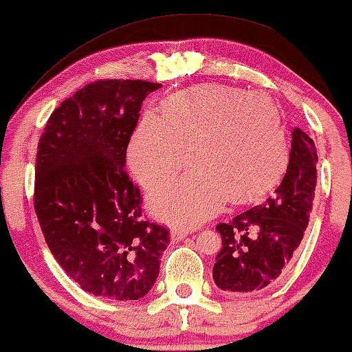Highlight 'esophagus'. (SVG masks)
<instances>
[{"label":"esophagus","instance_id":"34e87169","mask_svg":"<svg viewBox=\"0 0 352 352\" xmlns=\"http://www.w3.org/2000/svg\"><path fill=\"white\" fill-rule=\"evenodd\" d=\"M188 235V230L185 229H172V239L173 240H182Z\"/></svg>","mask_w":352,"mask_h":352}]
</instances>
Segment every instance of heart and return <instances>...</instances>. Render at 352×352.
<instances>
[{
	"label": "heart",
	"instance_id": "1",
	"mask_svg": "<svg viewBox=\"0 0 352 352\" xmlns=\"http://www.w3.org/2000/svg\"><path fill=\"white\" fill-rule=\"evenodd\" d=\"M197 168L151 195L157 217L197 226L219 211L226 198L250 201L266 193L287 164L289 144L279 110L263 92L203 84L162 102V115L146 113L130 151V166L148 188Z\"/></svg>",
	"mask_w": 352,
	"mask_h": 352
}]
</instances>
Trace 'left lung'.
I'll use <instances>...</instances> for the list:
<instances>
[{"label":"left lung","instance_id":"8db88e82","mask_svg":"<svg viewBox=\"0 0 352 352\" xmlns=\"http://www.w3.org/2000/svg\"><path fill=\"white\" fill-rule=\"evenodd\" d=\"M317 162L314 141L294 128L281 184L263 203L216 226L222 239L212 268L217 287L252 294L271 287L286 273L309 226Z\"/></svg>","mask_w":352,"mask_h":352}]
</instances>
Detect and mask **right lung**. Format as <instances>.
I'll return each instance as SVG.
<instances>
[{"label":"right lung","mask_w":352,"mask_h":352,"mask_svg":"<svg viewBox=\"0 0 352 352\" xmlns=\"http://www.w3.org/2000/svg\"><path fill=\"white\" fill-rule=\"evenodd\" d=\"M161 84L99 79L53 110L38 140L34 208L52 255L82 291L138 300L154 286L167 228L146 219L124 162L140 110Z\"/></svg>","instance_id":"right-lung-1"}]
</instances>
